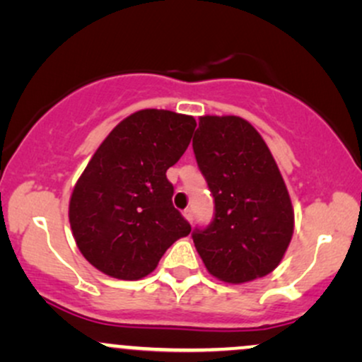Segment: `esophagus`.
I'll return each mask as SVG.
<instances>
[{
	"label": "esophagus",
	"mask_w": 362,
	"mask_h": 362,
	"mask_svg": "<svg viewBox=\"0 0 362 362\" xmlns=\"http://www.w3.org/2000/svg\"><path fill=\"white\" fill-rule=\"evenodd\" d=\"M184 218H185L189 223H192V221H194V211H192V209H185V211H184Z\"/></svg>",
	"instance_id": "esophagus-1"
}]
</instances>
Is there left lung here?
Returning <instances> with one entry per match:
<instances>
[{"label":"left lung","mask_w":362,"mask_h":362,"mask_svg":"<svg viewBox=\"0 0 362 362\" xmlns=\"http://www.w3.org/2000/svg\"><path fill=\"white\" fill-rule=\"evenodd\" d=\"M192 146L216 204L213 224L192 235L207 272L228 284L267 276L294 231L293 202L271 149L238 115L199 117Z\"/></svg>","instance_id":"1"}]
</instances>
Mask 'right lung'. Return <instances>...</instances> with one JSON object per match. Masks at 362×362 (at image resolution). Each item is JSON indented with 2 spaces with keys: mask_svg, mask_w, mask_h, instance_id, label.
Returning <instances> with one entry per match:
<instances>
[{
  "mask_svg": "<svg viewBox=\"0 0 362 362\" xmlns=\"http://www.w3.org/2000/svg\"><path fill=\"white\" fill-rule=\"evenodd\" d=\"M197 124L192 115L144 109L109 132L74 184L69 224L76 247L95 269L138 281L190 233L173 207L167 170L180 160Z\"/></svg>",
  "mask_w": 362,
  "mask_h": 362,
  "instance_id": "obj_1",
  "label": "right lung"
}]
</instances>
